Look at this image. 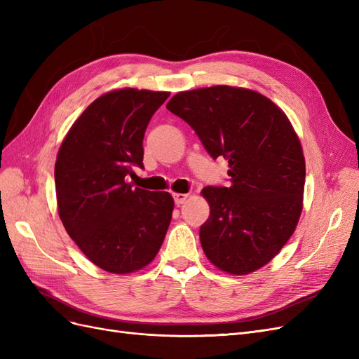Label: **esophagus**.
Instances as JSON below:
<instances>
[{"label": "esophagus", "mask_w": 359, "mask_h": 359, "mask_svg": "<svg viewBox=\"0 0 359 359\" xmlns=\"http://www.w3.org/2000/svg\"><path fill=\"white\" fill-rule=\"evenodd\" d=\"M187 198H189L187 193H175V194H173V199H175V203H177V205L184 203V202L187 201Z\"/></svg>", "instance_id": "1"}]
</instances>
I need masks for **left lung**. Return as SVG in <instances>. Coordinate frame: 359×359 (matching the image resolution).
<instances>
[{"mask_svg":"<svg viewBox=\"0 0 359 359\" xmlns=\"http://www.w3.org/2000/svg\"><path fill=\"white\" fill-rule=\"evenodd\" d=\"M166 107L212 158L229 160L231 186L201 191L210 205L203 253L227 274L255 273L285 247L302 211L306 160L297 132L274 102L241 86L181 91Z\"/></svg>","mask_w":359,"mask_h":359,"instance_id":"left-lung-1","label":"left lung"}]
</instances>
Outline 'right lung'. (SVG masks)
Instances as JSON below:
<instances>
[{
    "mask_svg": "<svg viewBox=\"0 0 359 359\" xmlns=\"http://www.w3.org/2000/svg\"><path fill=\"white\" fill-rule=\"evenodd\" d=\"M168 91L114 90L95 99L64 137L55 161L60 219L94 265L130 274L157 256L172 219L168 191L132 187L142 140Z\"/></svg>",
    "mask_w": 359,
    "mask_h": 359,
    "instance_id": "1",
    "label": "right lung"
}]
</instances>
